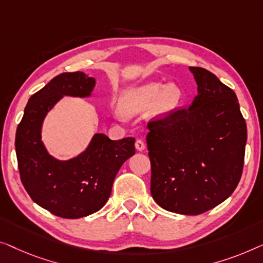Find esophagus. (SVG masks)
Returning <instances> with one entry per match:
<instances>
[{
	"label": "esophagus",
	"mask_w": 263,
	"mask_h": 263,
	"mask_svg": "<svg viewBox=\"0 0 263 263\" xmlns=\"http://www.w3.org/2000/svg\"><path fill=\"white\" fill-rule=\"evenodd\" d=\"M136 149L138 151H143L144 149H145V143H144L143 139L136 140Z\"/></svg>",
	"instance_id": "1"
}]
</instances>
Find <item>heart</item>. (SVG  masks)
<instances>
[{"instance_id":"obj_1","label":"heart","mask_w":263,"mask_h":263,"mask_svg":"<svg viewBox=\"0 0 263 263\" xmlns=\"http://www.w3.org/2000/svg\"><path fill=\"white\" fill-rule=\"evenodd\" d=\"M183 91L176 83L149 82L131 88L121 95L120 109L126 116H135L149 108L155 116H167L181 105Z\"/></svg>"}]
</instances>
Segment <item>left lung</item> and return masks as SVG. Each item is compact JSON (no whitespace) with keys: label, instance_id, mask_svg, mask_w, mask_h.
Masks as SVG:
<instances>
[{"label":"left lung","instance_id":"8db88e82","mask_svg":"<svg viewBox=\"0 0 263 263\" xmlns=\"http://www.w3.org/2000/svg\"><path fill=\"white\" fill-rule=\"evenodd\" d=\"M198 95L188 108L149 121L150 191L162 209L204 213L230 197L241 180L247 124L235 91L204 68L191 66Z\"/></svg>","mask_w":263,"mask_h":263}]
</instances>
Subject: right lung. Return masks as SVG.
<instances>
[{
	"mask_svg": "<svg viewBox=\"0 0 263 263\" xmlns=\"http://www.w3.org/2000/svg\"><path fill=\"white\" fill-rule=\"evenodd\" d=\"M95 80L86 73L64 72L33 94L15 136L20 179L32 200L54 216L77 219L99 211L108 200L116 175L136 153L135 138L110 140L96 133L86 151L72 160L58 161L42 142L47 112L63 95L89 96Z\"/></svg>",
	"mask_w": 263,
	"mask_h": 263,
	"instance_id": "right-lung-1",
	"label": "right lung"
}]
</instances>
